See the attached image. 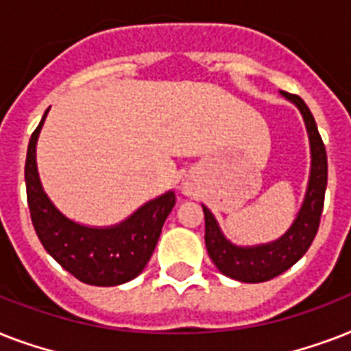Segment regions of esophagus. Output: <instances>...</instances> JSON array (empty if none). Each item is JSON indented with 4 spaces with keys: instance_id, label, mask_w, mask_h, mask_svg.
<instances>
[{
    "instance_id": "1",
    "label": "esophagus",
    "mask_w": 351,
    "mask_h": 351,
    "mask_svg": "<svg viewBox=\"0 0 351 351\" xmlns=\"http://www.w3.org/2000/svg\"><path fill=\"white\" fill-rule=\"evenodd\" d=\"M182 189H184V193H186V195H191L193 193V186L191 184H187V182L184 184V186H182Z\"/></svg>"
}]
</instances>
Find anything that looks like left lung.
I'll return each mask as SVG.
<instances>
[{
    "label": "left lung",
    "mask_w": 351,
    "mask_h": 351,
    "mask_svg": "<svg viewBox=\"0 0 351 351\" xmlns=\"http://www.w3.org/2000/svg\"><path fill=\"white\" fill-rule=\"evenodd\" d=\"M282 95L291 100L302 112L306 121V129L310 134L311 145V173L308 191H306L302 209L297 215V220L282 239L271 244L256 245V247H237L224 239L220 233L219 224L206 206V247L213 264L228 277L240 280V282H264L277 277L291 267L300 256L304 255L308 247L315 239L319 224H321L322 208H324V193L328 184V158L326 147L322 142L315 118L304 104V100L297 95Z\"/></svg>",
    "instance_id": "1"
}]
</instances>
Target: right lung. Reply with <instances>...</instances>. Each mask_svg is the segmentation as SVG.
I'll return each mask as SVG.
<instances>
[{"mask_svg": "<svg viewBox=\"0 0 351 351\" xmlns=\"http://www.w3.org/2000/svg\"><path fill=\"white\" fill-rule=\"evenodd\" d=\"M47 112L29 140L25 186L36 234L54 261L90 286H118L138 277L153 255L167 215L175 206L169 191L142 206L120 226L96 230L65 219L41 189L36 169V140Z\"/></svg>", "mask_w": 351, "mask_h": 351, "instance_id": "obj_1", "label": "right lung"}]
</instances>
